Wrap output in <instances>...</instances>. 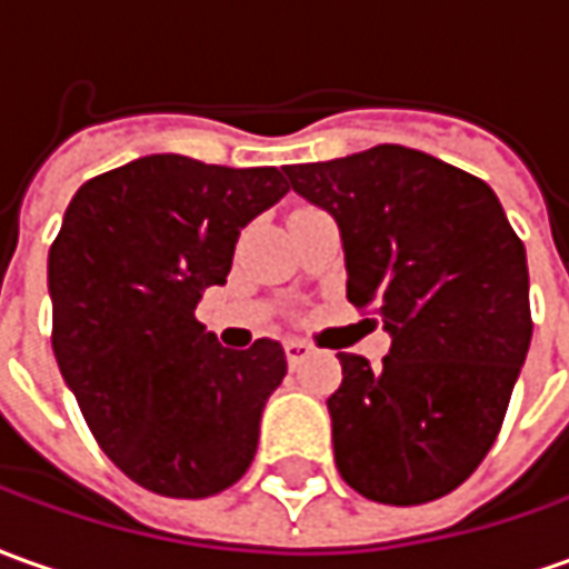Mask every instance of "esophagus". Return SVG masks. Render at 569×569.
Here are the masks:
<instances>
[{
  "label": "esophagus",
  "instance_id": "obj_1",
  "mask_svg": "<svg viewBox=\"0 0 569 569\" xmlns=\"http://www.w3.org/2000/svg\"><path fill=\"white\" fill-rule=\"evenodd\" d=\"M283 349H286V358H289V365L292 367H299L305 358H311V355H315V349H311L305 339H286Z\"/></svg>",
  "mask_w": 569,
  "mask_h": 569
}]
</instances>
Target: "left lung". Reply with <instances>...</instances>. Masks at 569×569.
<instances>
[{
    "mask_svg": "<svg viewBox=\"0 0 569 569\" xmlns=\"http://www.w3.org/2000/svg\"><path fill=\"white\" fill-rule=\"evenodd\" d=\"M289 187L339 227L346 296L392 336L382 367L339 355L327 398L333 455L355 492L423 505L496 442L527 361V249L473 173L405 146L286 164Z\"/></svg>",
    "mask_w": 569,
    "mask_h": 569,
    "instance_id": "1",
    "label": "left lung"
}]
</instances>
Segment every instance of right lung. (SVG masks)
Segmentation results:
<instances>
[{
  "mask_svg": "<svg viewBox=\"0 0 569 569\" xmlns=\"http://www.w3.org/2000/svg\"><path fill=\"white\" fill-rule=\"evenodd\" d=\"M289 192L277 168L146 154L77 189L49 249L52 349L96 442L142 489L208 498L249 470L286 377L273 339L230 351L196 320L239 230Z\"/></svg>",
  "mask_w": 569,
  "mask_h": 569,
  "instance_id": "obj_1",
  "label": "right lung"
}]
</instances>
